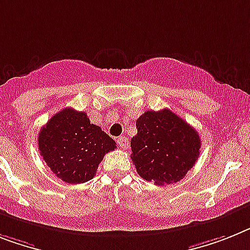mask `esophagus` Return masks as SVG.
<instances>
[{
	"label": "esophagus",
	"mask_w": 250,
	"mask_h": 250,
	"mask_svg": "<svg viewBox=\"0 0 250 250\" xmlns=\"http://www.w3.org/2000/svg\"><path fill=\"white\" fill-rule=\"evenodd\" d=\"M117 144H119V147L125 149V148L129 146V139H127L126 137H119L117 138Z\"/></svg>",
	"instance_id": "1"
}]
</instances>
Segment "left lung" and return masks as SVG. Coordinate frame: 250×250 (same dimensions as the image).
I'll use <instances>...</instances> for the list:
<instances>
[{
  "instance_id": "8db88e82",
  "label": "left lung",
  "mask_w": 250,
  "mask_h": 250,
  "mask_svg": "<svg viewBox=\"0 0 250 250\" xmlns=\"http://www.w3.org/2000/svg\"><path fill=\"white\" fill-rule=\"evenodd\" d=\"M131 161L144 180L165 185L180 181L201 149L197 130L172 111H146L137 120Z\"/></svg>"
}]
</instances>
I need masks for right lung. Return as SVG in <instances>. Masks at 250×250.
Instances as JSON below:
<instances>
[{"mask_svg": "<svg viewBox=\"0 0 250 250\" xmlns=\"http://www.w3.org/2000/svg\"><path fill=\"white\" fill-rule=\"evenodd\" d=\"M41 156L53 174L67 184L92 180L104 154L116 143L85 112L63 108L48 120L38 135Z\"/></svg>", "mask_w": 250, "mask_h": 250, "instance_id": "obj_1", "label": "right lung"}]
</instances>
